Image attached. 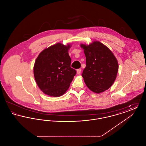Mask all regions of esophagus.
Here are the masks:
<instances>
[{"instance_id": "34e87169", "label": "esophagus", "mask_w": 146, "mask_h": 146, "mask_svg": "<svg viewBox=\"0 0 146 146\" xmlns=\"http://www.w3.org/2000/svg\"><path fill=\"white\" fill-rule=\"evenodd\" d=\"M81 71H82V69H81V68H79V69L76 70V73H77L78 74H79L81 73Z\"/></svg>"}]
</instances>
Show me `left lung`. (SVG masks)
<instances>
[{
  "label": "left lung",
  "mask_w": 146,
  "mask_h": 146,
  "mask_svg": "<svg viewBox=\"0 0 146 146\" xmlns=\"http://www.w3.org/2000/svg\"><path fill=\"white\" fill-rule=\"evenodd\" d=\"M86 57V67L82 76L87 87L100 94L113 84L118 73V62L111 50L98 41L80 44Z\"/></svg>",
  "instance_id": "8db88e82"
}]
</instances>
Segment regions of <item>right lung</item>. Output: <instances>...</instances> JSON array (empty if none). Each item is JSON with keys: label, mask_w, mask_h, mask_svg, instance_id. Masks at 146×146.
<instances>
[{"label": "right lung", "mask_w": 146, "mask_h": 146, "mask_svg": "<svg viewBox=\"0 0 146 146\" xmlns=\"http://www.w3.org/2000/svg\"><path fill=\"white\" fill-rule=\"evenodd\" d=\"M70 44L58 42L43 50L35 61L33 72L36 83L45 95L60 97L68 89L76 74L70 67Z\"/></svg>", "instance_id": "obj_1"}]
</instances>
